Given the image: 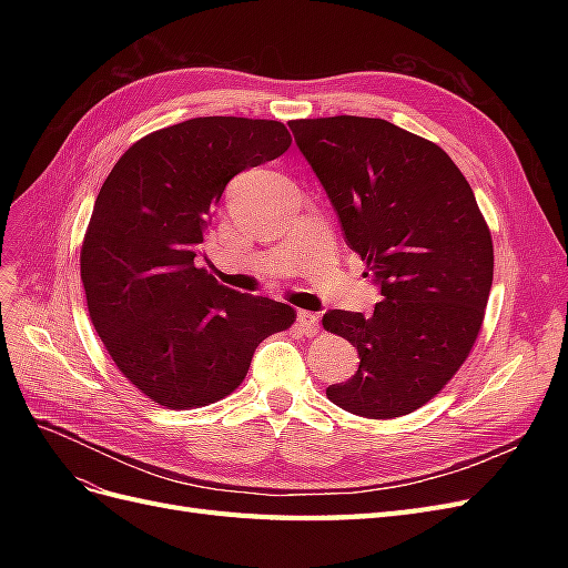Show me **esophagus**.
Listing matches in <instances>:
<instances>
[{
	"label": "esophagus",
	"instance_id": "esophagus-1",
	"mask_svg": "<svg viewBox=\"0 0 568 568\" xmlns=\"http://www.w3.org/2000/svg\"><path fill=\"white\" fill-rule=\"evenodd\" d=\"M296 324H298L301 334H305V336H315L320 332V317L315 313L301 311L298 317H296Z\"/></svg>",
	"mask_w": 568,
	"mask_h": 568
}]
</instances>
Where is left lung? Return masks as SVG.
I'll return each instance as SVG.
<instances>
[{
	"mask_svg": "<svg viewBox=\"0 0 568 568\" xmlns=\"http://www.w3.org/2000/svg\"><path fill=\"white\" fill-rule=\"evenodd\" d=\"M348 246L382 286L374 315L329 311L359 367L326 388L367 419L409 415L469 357L493 286V239L471 186L438 144L382 118L291 120Z\"/></svg>",
	"mask_w": 568,
	"mask_h": 568,
	"instance_id": "obj_1",
	"label": "left lung"
}]
</instances>
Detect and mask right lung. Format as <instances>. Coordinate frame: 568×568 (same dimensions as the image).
Masks as SVG:
<instances>
[{"label":"right lung","instance_id":"1","mask_svg":"<svg viewBox=\"0 0 568 568\" xmlns=\"http://www.w3.org/2000/svg\"><path fill=\"white\" fill-rule=\"evenodd\" d=\"M288 146L280 120L192 118L134 142L101 184L80 248L88 311L115 367L153 403L225 398L257 343L296 322L291 305L194 265L227 182Z\"/></svg>","mask_w":568,"mask_h":568}]
</instances>
